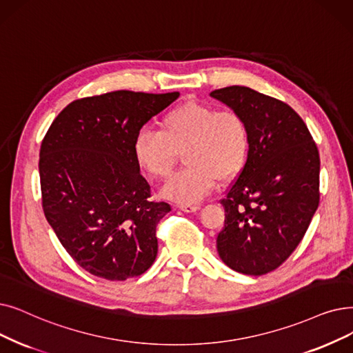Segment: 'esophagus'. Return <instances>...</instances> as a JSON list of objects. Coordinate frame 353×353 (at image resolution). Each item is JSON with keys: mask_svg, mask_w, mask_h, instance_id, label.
<instances>
[{"mask_svg": "<svg viewBox=\"0 0 353 353\" xmlns=\"http://www.w3.org/2000/svg\"><path fill=\"white\" fill-rule=\"evenodd\" d=\"M179 209H181V210H185V212H196V210H199L201 209V206L199 205H179Z\"/></svg>", "mask_w": 353, "mask_h": 353, "instance_id": "34e87169", "label": "esophagus"}]
</instances>
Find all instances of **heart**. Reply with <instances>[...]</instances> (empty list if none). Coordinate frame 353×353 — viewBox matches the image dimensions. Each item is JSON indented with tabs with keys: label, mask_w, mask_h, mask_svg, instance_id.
<instances>
[{
	"label": "heart",
	"mask_w": 353,
	"mask_h": 353,
	"mask_svg": "<svg viewBox=\"0 0 353 353\" xmlns=\"http://www.w3.org/2000/svg\"><path fill=\"white\" fill-rule=\"evenodd\" d=\"M183 151V170L168 180L161 193L183 205L201 202L214 183L238 176L251 151L248 122L234 110L186 101L168 111L160 130L144 128L132 141L134 160L156 179L170 176Z\"/></svg>",
	"instance_id": "obj_1"
}]
</instances>
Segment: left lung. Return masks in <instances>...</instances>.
<instances>
[{"instance_id":"left-lung-1","label":"left lung","mask_w":353,"mask_h":353,"mask_svg":"<svg viewBox=\"0 0 353 353\" xmlns=\"http://www.w3.org/2000/svg\"><path fill=\"white\" fill-rule=\"evenodd\" d=\"M248 122L247 164L221 201L225 223L216 247L238 272L264 275L294 252L320 202V157L300 115L247 86L210 92Z\"/></svg>"}]
</instances>
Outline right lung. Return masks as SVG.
I'll use <instances>...</instances> for the list:
<instances>
[{"label": "right lung", "mask_w": 353, "mask_h": 353, "mask_svg": "<svg viewBox=\"0 0 353 353\" xmlns=\"http://www.w3.org/2000/svg\"><path fill=\"white\" fill-rule=\"evenodd\" d=\"M180 97L114 90L70 102L40 147L44 216L74 263L89 274L124 281L157 256V225L172 210L151 201L132 156L145 122Z\"/></svg>", "instance_id": "1"}]
</instances>
